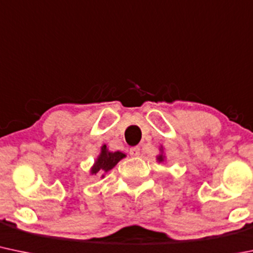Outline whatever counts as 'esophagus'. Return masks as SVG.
<instances>
[{
  "mask_svg": "<svg viewBox=\"0 0 253 253\" xmlns=\"http://www.w3.org/2000/svg\"><path fill=\"white\" fill-rule=\"evenodd\" d=\"M139 154H140V149H139V146H134V148H131V149H129V155H131L132 157H137V156H139Z\"/></svg>",
  "mask_w": 253,
  "mask_h": 253,
  "instance_id": "34e87169",
  "label": "esophagus"
}]
</instances>
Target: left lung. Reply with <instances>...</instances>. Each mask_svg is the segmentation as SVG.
Returning <instances> with one entry per match:
<instances>
[{"label": "left lung", "mask_w": 253, "mask_h": 253, "mask_svg": "<svg viewBox=\"0 0 253 253\" xmlns=\"http://www.w3.org/2000/svg\"><path fill=\"white\" fill-rule=\"evenodd\" d=\"M160 151H161V154L157 156V162H165L166 156H165V154H163V148H162V146H161V148H160Z\"/></svg>", "instance_id": "left-lung-1"}]
</instances>
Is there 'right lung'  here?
<instances>
[{"instance_id": "1", "label": "right lung", "mask_w": 253, "mask_h": 253, "mask_svg": "<svg viewBox=\"0 0 253 253\" xmlns=\"http://www.w3.org/2000/svg\"><path fill=\"white\" fill-rule=\"evenodd\" d=\"M124 157H126L124 152L109 151L107 145L104 144L101 148V152H99L98 157L96 158L95 163H93V166L90 169V174H92V175L93 174L95 175L96 174H102V177H104V174L112 170Z\"/></svg>"}]
</instances>
